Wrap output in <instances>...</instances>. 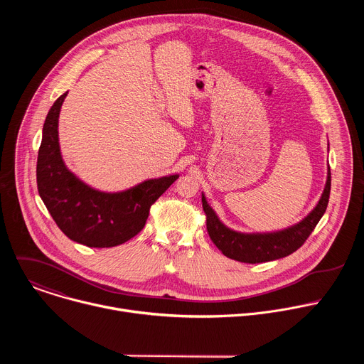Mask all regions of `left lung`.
<instances>
[{
  "mask_svg": "<svg viewBox=\"0 0 364 364\" xmlns=\"http://www.w3.org/2000/svg\"><path fill=\"white\" fill-rule=\"evenodd\" d=\"M331 188L330 167L327 171V181L324 191L317 203L301 222L277 232L265 233H242L228 228L207 203L205 196L201 193L203 210L207 218V232L213 243L222 253L235 261L245 264H261L275 261L295 252L304 245L306 237L314 230L323 215L326 213Z\"/></svg>",
  "mask_w": 364,
  "mask_h": 364,
  "instance_id": "obj_1",
  "label": "left lung"
}]
</instances>
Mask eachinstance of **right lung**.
I'll list each match as a JSON object with an SVG mask.
<instances>
[{"instance_id": "add662e5", "label": "right lung", "mask_w": 364, "mask_h": 364, "mask_svg": "<svg viewBox=\"0 0 364 364\" xmlns=\"http://www.w3.org/2000/svg\"><path fill=\"white\" fill-rule=\"evenodd\" d=\"M68 92L50 108L37 157V188L48 213L73 242L89 247H112L138 235L149 207L177 178L170 174L145 180L131 188L100 191L73 174L59 144V115Z\"/></svg>"}]
</instances>
